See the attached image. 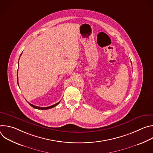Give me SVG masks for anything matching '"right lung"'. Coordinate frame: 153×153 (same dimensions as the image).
I'll use <instances>...</instances> for the list:
<instances>
[{"label":"right lung","mask_w":153,"mask_h":153,"mask_svg":"<svg viewBox=\"0 0 153 153\" xmlns=\"http://www.w3.org/2000/svg\"><path fill=\"white\" fill-rule=\"evenodd\" d=\"M21 54H20V55H21ZM18 63H19V62H18ZM17 73H18V71H17V82H18V74H17ZM18 85H19V83H18ZM60 102H59L58 103H56V104H54V105H51V106H47V107H40V106H35V105H32V104L30 103L29 102H28V103H29L32 107H33L34 108L37 109V110H48V109L52 108H53V107L57 106V105L60 103Z\"/></svg>","instance_id":"right-lung-1"}]
</instances>
